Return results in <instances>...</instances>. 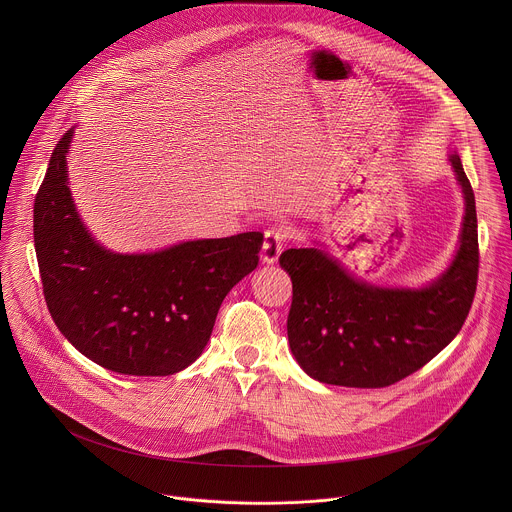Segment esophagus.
Listing matches in <instances>:
<instances>
[{"mask_svg":"<svg viewBox=\"0 0 512 512\" xmlns=\"http://www.w3.org/2000/svg\"><path fill=\"white\" fill-rule=\"evenodd\" d=\"M290 238V232L288 228L284 226H270L266 232H264V244H262V260L266 264H274L278 262L286 242Z\"/></svg>","mask_w":512,"mask_h":512,"instance_id":"obj_1","label":"esophagus"}]
</instances>
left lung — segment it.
Segmentation results:
<instances>
[{
    "instance_id": "obj_1",
    "label": "left lung",
    "mask_w": 512,
    "mask_h": 512,
    "mask_svg": "<svg viewBox=\"0 0 512 512\" xmlns=\"http://www.w3.org/2000/svg\"><path fill=\"white\" fill-rule=\"evenodd\" d=\"M449 163L465 215L451 264L428 286L368 284L321 246L280 256L292 278L290 349L311 378L349 388L390 386L430 363L463 327L477 290V211L455 149Z\"/></svg>"
}]
</instances>
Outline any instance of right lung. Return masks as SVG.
Segmentation results:
<instances>
[{"instance_id":"add662e5","label":"right lung","mask_w":512,"mask_h":512,"mask_svg":"<svg viewBox=\"0 0 512 512\" xmlns=\"http://www.w3.org/2000/svg\"><path fill=\"white\" fill-rule=\"evenodd\" d=\"M71 128L49 159L33 238L49 313L76 351L118 374L169 376L205 351L220 303L258 266L262 232L203 238L157 252L104 248L76 213L67 155Z\"/></svg>"}]
</instances>
